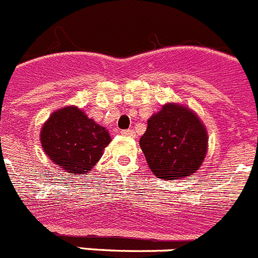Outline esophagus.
I'll list each match as a JSON object with an SVG mask.
<instances>
[{"label": "esophagus", "mask_w": 258, "mask_h": 258, "mask_svg": "<svg viewBox=\"0 0 258 258\" xmlns=\"http://www.w3.org/2000/svg\"><path fill=\"white\" fill-rule=\"evenodd\" d=\"M120 134H122V135H124V136H130V138H135V131H134V130H122V131H120Z\"/></svg>", "instance_id": "esophagus-1"}]
</instances>
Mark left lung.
<instances>
[{
	"instance_id": "left-lung-1",
	"label": "left lung",
	"mask_w": 258,
	"mask_h": 258,
	"mask_svg": "<svg viewBox=\"0 0 258 258\" xmlns=\"http://www.w3.org/2000/svg\"><path fill=\"white\" fill-rule=\"evenodd\" d=\"M139 143L153 174L166 181L191 176L207 152L205 125L194 112L174 103L148 119Z\"/></svg>"
}]
</instances>
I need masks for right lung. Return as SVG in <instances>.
I'll list each match as a JSON object with an SVG mask.
<instances>
[{
    "instance_id": "add662e5",
    "label": "right lung",
    "mask_w": 258,
    "mask_h": 258,
    "mask_svg": "<svg viewBox=\"0 0 258 258\" xmlns=\"http://www.w3.org/2000/svg\"><path fill=\"white\" fill-rule=\"evenodd\" d=\"M110 140L105 127L75 106L53 112L40 133L42 147L49 159L66 172L79 174L92 170Z\"/></svg>"
}]
</instances>
